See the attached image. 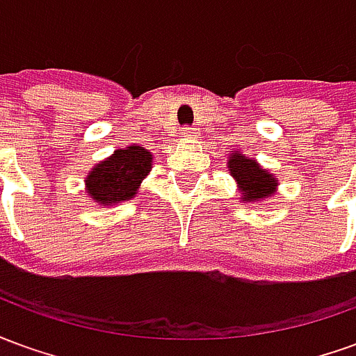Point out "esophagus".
I'll list each match as a JSON object with an SVG mask.
<instances>
[{
	"mask_svg": "<svg viewBox=\"0 0 356 356\" xmlns=\"http://www.w3.org/2000/svg\"><path fill=\"white\" fill-rule=\"evenodd\" d=\"M181 135L186 137V139H194V137H196V129H194V127H183Z\"/></svg>",
	"mask_w": 356,
	"mask_h": 356,
	"instance_id": "1",
	"label": "esophagus"
}]
</instances>
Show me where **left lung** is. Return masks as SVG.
Masks as SVG:
<instances>
[{
  "instance_id": "obj_1",
  "label": "left lung",
  "mask_w": 356,
  "mask_h": 356,
  "mask_svg": "<svg viewBox=\"0 0 356 356\" xmlns=\"http://www.w3.org/2000/svg\"><path fill=\"white\" fill-rule=\"evenodd\" d=\"M229 173H231L238 191L242 194L240 200L244 202H261L265 198H270L275 194L278 181L273 173L263 170L259 163L248 158V156L240 154L238 150L229 156Z\"/></svg>"
}]
</instances>
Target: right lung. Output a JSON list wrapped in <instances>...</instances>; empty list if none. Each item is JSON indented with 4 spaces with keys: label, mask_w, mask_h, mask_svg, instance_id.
Wrapping results in <instances>:
<instances>
[{
    "label": "right lung",
    "mask_w": 356,
    "mask_h": 356,
    "mask_svg": "<svg viewBox=\"0 0 356 356\" xmlns=\"http://www.w3.org/2000/svg\"><path fill=\"white\" fill-rule=\"evenodd\" d=\"M150 170L152 154L148 150L137 145L120 148L91 170L86 177V191L101 206L131 200Z\"/></svg>",
    "instance_id": "1"
}]
</instances>
